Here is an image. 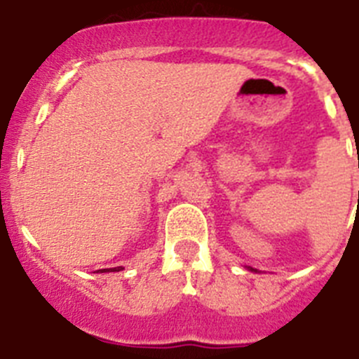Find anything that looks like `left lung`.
Returning <instances> with one entry per match:
<instances>
[{
    "mask_svg": "<svg viewBox=\"0 0 359 359\" xmlns=\"http://www.w3.org/2000/svg\"><path fill=\"white\" fill-rule=\"evenodd\" d=\"M248 269H252V271H257V269H253V268H248Z\"/></svg>",
    "mask_w": 359,
    "mask_h": 359,
    "instance_id": "obj_1",
    "label": "left lung"
}]
</instances>
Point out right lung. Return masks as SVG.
Masks as SVG:
<instances>
[{"label": "right lung", "mask_w": 359, "mask_h": 359, "mask_svg": "<svg viewBox=\"0 0 359 359\" xmlns=\"http://www.w3.org/2000/svg\"><path fill=\"white\" fill-rule=\"evenodd\" d=\"M120 269H123L122 266H116V268H106V269H98L100 273H109V271H120Z\"/></svg>", "instance_id": "add662e5"}]
</instances>
